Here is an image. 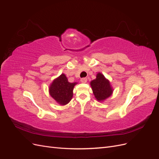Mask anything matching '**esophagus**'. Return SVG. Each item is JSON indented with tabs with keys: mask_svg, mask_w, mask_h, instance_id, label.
I'll use <instances>...</instances> for the list:
<instances>
[{
	"mask_svg": "<svg viewBox=\"0 0 159 159\" xmlns=\"http://www.w3.org/2000/svg\"><path fill=\"white\" fill-rule=\"evenodd\" d=\"M87 81H88V79L86 78H83L81 79V82H82V83H86L87 82Z\"/></svg>",
	"mask_w": 159,
	"mask_h": 159,
	"instance_id": "1",
	"label": "esophagus"
}]
</instances>
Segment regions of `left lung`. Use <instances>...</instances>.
<instances>
[{"mask_svg":"<svg viewBox=\"0 0 159 159\" xmlns=\"http://www.w3.org/2000/svg\"><path fill=\"white\" fill-rule=\"evenodd\" d=\"M90 85L95 98L98 102H103L112 95L113 90L109 81L102 73H98L96 79L91 81Z\"/></svg>","mask_w":159,"mask_h":159,"instance_id":"8db88e82","label":"left lung"}]
</instances>
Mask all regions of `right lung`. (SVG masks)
<instances>
[{
    "mask_svg": "<svg viewBox=\"0 0 159 159\" xmlns=\"http://www.w3.org/2000/svg\"><path fill=\"white\" fill-rule=\"evenodd\" d=\"M77 83H70L65 74H61L52 81L50 85L49 93L57 103L61 105L68 104L73 97V90Z\"/></svg>",
    "mask_w": 159,
    "mask_h": 159,
    "instance_id": "1",
    "label": "right lung"
}]
</instances>
